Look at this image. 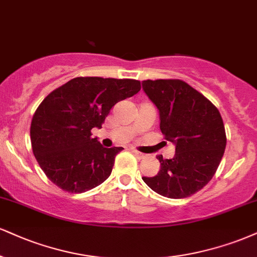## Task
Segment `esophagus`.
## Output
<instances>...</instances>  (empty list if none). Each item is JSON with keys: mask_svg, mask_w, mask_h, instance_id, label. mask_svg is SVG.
I'll return each mask as SVG.
<instances>
[{"mask_svg": "<svg viewBox=\"0 0 257 257\" xmlns=\"http://www.w3.org/2000/svg\"><path fill=\"white\" fill-rule=\"evenodd\" d=\"M133 153H134V154H135V156H137L139 159H144V158H145V157H146V154H144V153L139 152V151H137V150H133Z\"/></svg>", "mask_w": 257, "mask_h": 257, "instance_id": "34e87169", "label": "esophagus"}]
</instances>
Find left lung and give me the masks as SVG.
<instances>
[{
	"label": "left lung",
	"mask_w": 257,
	"mask_h": 257,
	"mask_svg": "<svg viewBox=\"0 0 257 257\" xmlns=\"http://www.w3.org/2000/svg\"><path fill=\"white\" fill-rule=\"evenodd\" d=\"M142 88L159 110L165 140L176 146L172 159L157 157L158 174L142 179L159 195L191 196L211 181L224 156L226 134L220 112L182 80H145Z\"/></svg>",
	"instance_id": "8db88e82"
}]
</instances>
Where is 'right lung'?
Wrapping results in <instances>:
<instances>
[{"label": "right lung", "instance_id": "1", "mask_svg": "<svg viewBox=\"0 0 257 257\" xmlns=\"http://www.w3.org/2000/svg\"><path fill=\"white\" fill-rule=\"evenodd\" d=\"M140 89L138 80L80 76L46 95L30 129L33 154L46 177L68 193L103 183L123 148L103 147L91 131L101 128L113 105Z\"/></svg>", "mask_w": 257, "mask_h": 257}]
</instances>
